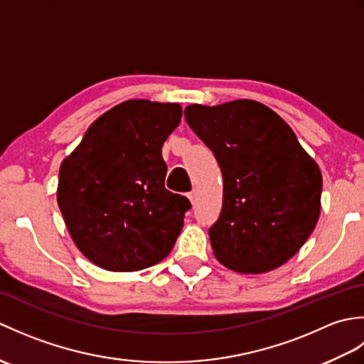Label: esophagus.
I'll return each mask as SVG.
<instances>
[{"label": "esophagus", "instance_id": "1", "mask_svg": "<svg viewBox=\"0 0 364 364\" xmlns=\"http://www.w3.org/2000/svg\"><path fill=\"white\" fill-rule=\"evenodd\" d=\"M188 197H189V200H191V203H192V205H194V203H196V192H194V191H192V192H189V194H188Z\"/></svg>", "mask_w": 364, "mask_h": 364}]
</instances>
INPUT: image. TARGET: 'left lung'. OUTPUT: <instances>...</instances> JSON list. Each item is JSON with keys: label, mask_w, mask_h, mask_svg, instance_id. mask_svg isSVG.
Listing matches in <instances>:
<instances>
[{"label": "left lung", "mask_w": 364, "mask_h": 364, "mask_svg": "<svg viewBox=\"0 0 364 364\" xmlns=\"http://www.w3.org/2000/svg\"><path fill=\"white\" fill-rule=\"evenodd\" d=\"M223 176L211 247L223 266L262 274L292 258L321 213L322 175L280 115L253 100L184 109Z\"/></svg>", "instance_id": "left-lung-1"}]
</instances>
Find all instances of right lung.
I'll use <instances>...</instances> for the list:
<instances>
[{"mask_svg": "<svg viewBox=\"0 0 364 364\" xmlns=\"http://www.w3.org/2000/svg\"><path fill=\"white\" fill-rule=\"evenodd\" d=\"M176 103L128 100L98 117L59 170L58 205L76 247L97 266L131 272L173 249L189 200L166 189L161 146Z\"/></svg>", "mask_w": 364, "mask_h": 364, "instance_id": "right-lung-1", "label": "right lung"}]
</instances>
